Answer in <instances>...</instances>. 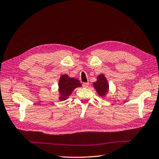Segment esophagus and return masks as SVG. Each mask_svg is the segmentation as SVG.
Here are the masks:
<instances>
[{
  "instance_id": "obj_1",
  "label": "esophagus",
  "mask_w": 159,
  "mask_h": 159,
  "mask_svg": "<svg viewBox=\"0 0 159 159\" xmlns=\"http://www.w3.org/2000/svg\"><path fill=\"white\" fill-rule=\"evenodd\" d=\"M89 85V83H83V87L84 88L88 87Z\"/></svg>"
}]
</instances>
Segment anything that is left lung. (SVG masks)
<instances>
[{"instance_id":"8db88e82","label":"left lung","mask_w":159,"mask_h":159,"mask_svg":"<svg viewBox=\"0 0 159 159\" xmlns=\"http://www.w3.org/2000/svg\"><path fill=\"white\" fill-rule=\"evenodd\" d=\"M94 87L101 97L106 95L108 92V84L105 76L103 75H100L97 77V81L93 83Z\"/></svg>"}]
</instances>
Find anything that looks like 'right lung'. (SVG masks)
<instances>
[{
	"label": "right lung",
	"mask_w": 159,
	"mask_h": 159,
	"mask_svg": "<svg viewBox=\"0 0 159 159\" xmlns=\"http://www.w3.org/2000/svg\"><path fill=\"white\" fill-rule=\"evenodd\" d=\"M79 87H81V83L78 79L70 78L67 75H62L58 84V90L61 94L60 100L63 101L66 99L71 94L74 89Z\"/></svg>",
	"instance_id": "obj_1"
}]
</instances>
